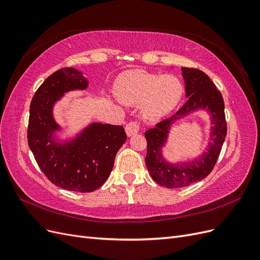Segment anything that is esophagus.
Instances as JSON below:
<instances>
[{"mask_svg":"<svg viewBox=\"0 0 260 260\" xmlns=\"http://www.w3.org/2000/svg\"><path fill=\"white\" fill-rule=\"evenodd\" d=\"M125 133H127L128 137H132L135 136L136 133L139 132L140 130V125L138 122H129L127 125H125Z\"/></svg>","mask_w":260,"mask_h":260,"instance_id":"esophagus-1","label":"esophagus"}]
</instances>
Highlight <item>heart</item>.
<instances>
[{"label": "heart", "mask_w": 260, "mask_h": 260, "mask_svg": "<svg viewBox=\"0 0 260 260\" xmlns=\"http://www.w3.org/2000/svg\"><path fill=\"white\" fill-rule=\"evenodd\" d=\"M183 85L176 77L127 70L118 76L115 93L122 103L137 105L144 120L156 122L170 114L183 95Z\"/></svg>", "instance_id": "heart-1"}]
</instances>
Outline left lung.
Masks as SVG:
<instances>
[{
	"label": "left lung",
	"instance_id": "8db88e82",
	"mask_svg": "<svg viewBox=\"0 0 260 260\" xmlns=\"http://www.w3.org/2000/svg\"><path fill=\"white\" fill-rule=\"evenodd\" d=\"M187 101L179 111L156 124L154 129L145 132L147 154L145 164L155 182L168 188L187 186L206 178L214 168L226 136L224 103L221 93L210 78L199 69L182 67ZM206 111L210 115V142L199 157L190 161L171 163L163 155V148L169 142V135L173 124L190 113Z\"/></svg>",
	"mask_w": 260,
	"mask_h": 260
}]
</instances>
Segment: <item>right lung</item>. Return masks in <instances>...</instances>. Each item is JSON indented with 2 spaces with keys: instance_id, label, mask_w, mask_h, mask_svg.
<instances>
[{
  "instance_id": "right-lung-1",
  "label": "right lung",
  "mask_w": 260,
  "mask_h": 260,
  "mask_svg": "<svg viewBox=\"0 0 260 260\" xmlns=\"http://www.w3.org/2000/svg\"><path fill=\"white\" fill-rule=\"evenodd\" d=\"M89 81L67 67L51 75L31 101L28 144L39 167L55 185L74 192H93L111 175L117 152L127 140L121 125L92 122L60 139L64 128L55 120L54 107L72 91H84Z\"/></svg>"
}]
</instances>
